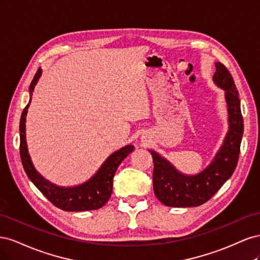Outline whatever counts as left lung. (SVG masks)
I'll return each mask as SVG.
<instances>
[{
	"instance_id": "obj_1",
	"label": "left lung",
	"mask_w": 260,
	"mask_h": 260,
	"mask_svg": "<svg viewBox=\"0 0 260 260\" xmlns=\"http://www.w3.org/2000/svg\"><path fill=\"white\" fill-rule=\"evenodd\" d=\"M215 83L225 91L230 129L214 161L194 177L181 175L175 167L155 153L153 157V186L156 198L170 207H194L209 201L237 168L244 123L239 92L233 78L221 62H216Z\"/></svg>"
}]
</instances>
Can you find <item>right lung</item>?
Instances as JSON below:
<instances>
[{"mask_svg":"<svg viewBox=\"0 0 260 260\" xmlns=\"http://www.w3.org/2000/svg\"><path fill=\"white\" fill-rule=\"evenodd\" d=\"M41 68L38 69L34 80L30 83V96H32L36 83L41 76ZM31 99L28 105L23 108V112L20 118L19 132H20V158L23 169H25L27 176L32 181L34 184L40 190V192L48 199L54 206L61 210L66 211H84V210H95L103 207L108 202L113 192V179L116 174L118 166L121 161L127 157L132 151L133 146L127 145L119 151L115 152L106 159V161L102 165L96 175L88 182H85L79 186L75 187H59L50 183L49 181L43 179L35 170L32 162L27 149L26 143V116L28 112V107L30 105Z\"/></svg>","mask_w":260,"mask_h":260,"instance_id":"add662e5","label":"right lung"}]
</instances>
